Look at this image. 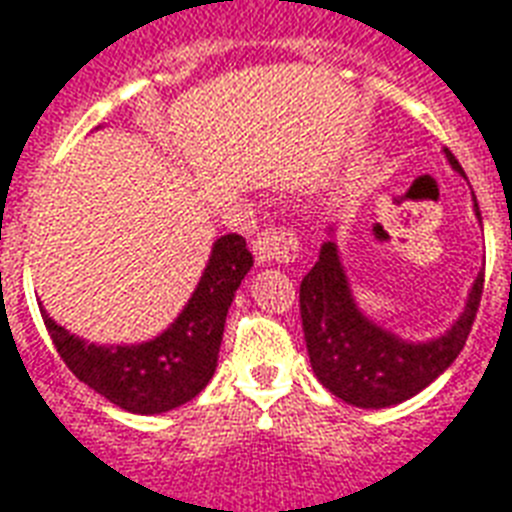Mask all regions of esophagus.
I'll return each mask as SVG.
<instances>
[{
	"label": "esophagus",
	"instance_id": "obj_1",
	"mask_svg": "<svg viewBox=\"0 0 512 512\" xmlns=\"http://www.w3.org/2000/svg\"><path fill=\"white\" fill-rule=\"evenodd\" d=\"M252 252H255V260L260 265H290L300 257V241L295 230L287 228V225H268L252 241Z\"/></svg>",
	"mask_w": 512,
	"mask_h": 512
}]
</instances>
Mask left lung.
<instances>
[{
  "label": "left lung",
  "instance_id": "obj_1",
  "mask_svg": "<svg viewBox=\"0 0 512 512\" xmlns=\"http://www.w3.org/2000/svg\"><path fill=\"white\" fill-rule=\"evenodd\" d=\"M448 161L456 171H462L451 152ZM481 295L483 273H478L467 308L456 325L435 341L408 343L362 317L351 300L338 249L333 241H325L317 265L300 282V319L311 368L322 386L341 397L343 403L357 408L403 403L419 395L459 357L473 330Z\"/></svg>",
  "mask_w": 512,
  "mask_h": 512
}]
</instances>
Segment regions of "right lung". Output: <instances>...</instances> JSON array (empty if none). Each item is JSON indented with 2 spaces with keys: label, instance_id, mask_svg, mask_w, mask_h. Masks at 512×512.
<instances>
[{
  "label": "right lung",
  "instance_id": "1",
  "mask_svg": "<svg viewBox=\"0 0 512 512\" xmlns=\"http://www.w3.org/2000/svg\"><path fill=\"white\" fill-rule=\"evenodd\" d=\"M252 268V252L239 233L214 241L193 298L177 322L139 346H96L74 338L45 314L42 319L66 368L93 392L131 413H163L193 400L214 376L225 317Z\"/></svg>",
  "mask_w": 512,
  "mask_h": 512
}]
</instances>
